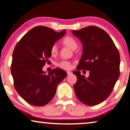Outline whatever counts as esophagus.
Here are the masks:
<instances>
[{"label":"esophagus","mask_w":130,"mask_h":130,"mask_svg":"<svg viewBox=\"0 0 130 130\" xmlns=\"http://www.w3.org/2000/svg\"><path fill=\"white\" fill-rule=\"evenodd\" d=\"M67 75H70V74H72V73L70 72V71H67Z\"/></svg>","instance_id":"1"}]
</instances>
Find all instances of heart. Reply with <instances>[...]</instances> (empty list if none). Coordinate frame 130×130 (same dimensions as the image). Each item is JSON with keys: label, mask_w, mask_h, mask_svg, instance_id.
<instances>
[{"label": "heart", "mask_w": 130, "mask_h": 130, "mask_svg": "<svg viewBox=\"0 0 130 130\" xmlns=\"http://www.w3.org/2000/svg\"><path fill=\"white\" fill-rule=\"evenodd\" d=\"M63 43L67 47H69L72 50H75L77 47V43L75 40V39L73 38L72 37L67 36L63 38ZM50 53L52 56H56L58 53V48L56 44H53L51 46L50 48ZM57 66L60 68L66 69V70H69L72 68V63L71 62L67 61V60H63V61H60L58 63Z\"/></svg>", "instance_id": "1"}]
</instances>
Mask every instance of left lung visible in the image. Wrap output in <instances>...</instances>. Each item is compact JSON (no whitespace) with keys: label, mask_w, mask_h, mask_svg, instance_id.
Returning a JSON list of instances; mask_svg holds the SVG:
<instances>
[{"label":"left lung","mask_w":130,"mask_h":130,"mask_svg":"<svg viewBox=\"0 0 130 130\" xmlns=\"http://www.w3.org/2000/svg\"><path fill=\"white\" fill-rule=\"evenodd\" d=\"M83 45V54L73 74L77 76L74 90L78 99L88 106H95L110 95L120 77V56L111 37L104 29L89 26L72 31ZM81 70L90 71L88 78Z\"/></svg>","instance_id":"left-lung-1"}]
</instances>
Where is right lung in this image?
Segmentation results:
<instances>
[{"label": "right lung", "mask_w": 130, "mask_h": 130, "mask_svg": "<svg viewBox=\"0 0 130 130\" xmlns=\"http://www.w3.org/2000/svg\"><path fill=\"white\" fill-rule=\"evenodd\" d=\"M66 29L57 32L44 26L33 28L18 42L12 54L11 73L14 87L21 97L32 105L41 106L52 100L57 86L67 76L59 68L46 74L45 63H50V48L64 36Z\"/></svg>", "instance_id": "obj_1"}]
</instances>
